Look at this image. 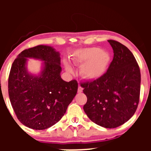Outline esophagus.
I'll use <instances>...</instances> for the list:
<instances>
[{
	"label": "esophagus",
	"mask_w": 151,
	"mask_h": 151,
	"mask_svg": "<svg viewBox=\"0 0 151 151\" xmlns=\"http://www.w3.org/2000/svg\"><path fill=\"white\" fill-rule=\"evenodd\" d=\"M82 90H83V88L81 87V86H79V87H78V92H79V93L82 92Z\"/></svg>",
	"instance_id": "1"
}]
</instances>
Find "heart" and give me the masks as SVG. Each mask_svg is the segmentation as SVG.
Masks as SVG:
<instances>
[{
  "label": "heart",
  "instance_id": "b5f03b06",
  "mask_svg": "<svg viewBox=\"0 0 151 151\" xmlns=\"http://www.w3.org/2000/svg\"><path fill=\"white\" fill-rule=\"evenodd\" d=\"M111 57L109 52L102 51L98 47H90L79 50L76 53L74 61L75 63L83 64L80 72L81 75L89 79H95L105 74L110 63ZM67 69L72 72L70 66Z\"/></svg>",
  "mask_w": 151,
  "mask_h": 151
}]
</instances>
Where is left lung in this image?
Listing matches in <instances>:
<instances>
[{"instance_id": "1", "label": "left lung", "mask_w": 151, "mask_h": 151, "mask_svg": "<svg viewBox=\"0 0 151 151\" xmlns=\"http://www.w3.org/2000/svg\"><path fill=\"white\" fill-rule=\"evenodd\" d=\"M114 58L106 72L93 81L80 82L87 97L84 111L93 123L107 129L125 124L136 112L140 98L141 72L127 47L109 40Z\"/></svg>"}]
</instances>
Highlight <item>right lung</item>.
<instances>
[{
    "instance_id": "1",
    "label": "right lung",
    "mask_w": 151,
    "mask_h": 151,
    "mask_svg": "<svg viewBox=\"0 0 151 151\" xmlns=\"http://www.w3.org/2000/svg\"><path fill=\"white\" fill-rule=\"evenodd\" d=\"M27 58L45 61L42 73L32 76L25 67ZM60 54L52 47L38 45L25 50L13 62L8 77V94L20 123L35 130H44L58 123L77 94V80L60 77Z\"/></svg>"
}]
</instances>
